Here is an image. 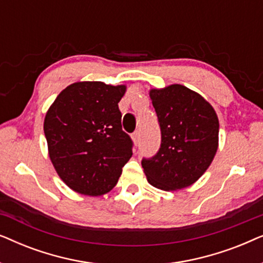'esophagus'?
<instances>
[{"label":"esophagus","mask_w":263,"mask_h":263,"mask_svg":"<svg viewBox=\"0 0 263 263\" xmlns=\"http://www.w3.org/2000/svg\"><path fill=\"white\" fill-rule=\"evenodd\" d=\"M132 138H133V141H134L135 143H138L140 140V130H135L134 133H133Z\"/></svg>","instance_id":"esophagus-1"}]
</instances>
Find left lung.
I'll list each match as a JSON object with an SVG mask.
<instances>
[{"mask_svg": "<svg viewBox=\"0 0 263 263\" xmlns=\"http://www.w3.org/2000/svg\"><path fill=\"white\" fill-rule=\"evenodd\" d=\"M149 97L161 132L160 148L142 158L151 185L177 190L195 183L218 149L219 121L210 103L182 85L151 89Z\"/></svg>", "mask_w": 263, "mask_h": 263, "instance_id": "left-lung-1", "label": "left lung"}]
</instances>
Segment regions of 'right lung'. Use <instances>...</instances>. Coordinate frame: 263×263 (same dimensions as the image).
Here are the masks:
<instances>
[{
  "instance_id": "right-lung-1",
  "label": "right lung",
  "mask_w": 263,
  "mask_h": 263,
  "mask_svg": "<svg viewBox=\"0 0 263 263\" xmlns=\"http://www.w3.org/2000/svg\"><path fill=\"white\" fill-rule=\"evenodd\" d=\"M124 93V85L75 82L57 96L46 112L49 157L74 192L89 196L110 192L132 158L133 141L122 130L118 109Z\"/></svg>"
}]
</instances>
